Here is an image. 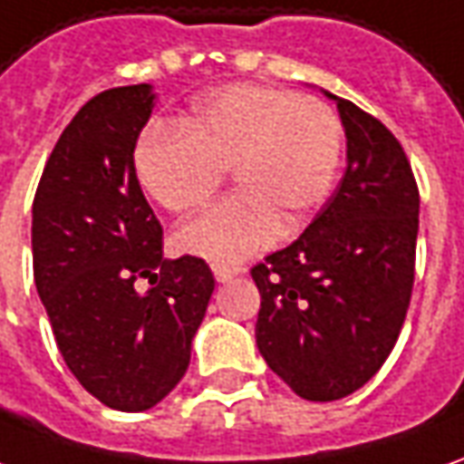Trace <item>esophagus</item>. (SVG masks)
Segmentation results:
<instances>
[{
    "label": "esophagus",
    "mask_w": 464,
    "mask_h": 464,
    "mask_svg": "<svg viewBox=\"0 0 464 464\" xmlns=\"http://www.w3.org/2000/svg\"><path fill=\"white\" fill-rule=\"evenodd\" d=\"M241 274V269L238 266H226V264H213V276H216V282H231V279H236Z\"/></svg>",
    "instance_id": "34e87169"
}]
</instances>
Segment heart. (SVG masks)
Segmentation results:
<instances>
[{
    "instance_id": "heart-1",
    "label": "heart",
    "mask_w": 464,
    "mask_h": 464,
    "mask_svg": "<svg viewBox=\"0 0 464 464\" xmlns=\"http://www.w3.org/2000/svg\"><path fill=\"white\" fill-rule=\"evenodd\" d=\"M343 124L327 103L254 83L195 101L182 131L152 129L134 150L144 192L169 213L208 203L231 169L236 192L178 231L192 256L238 264L297 233L338 178Z\"/></svg>"
}]
</instances>
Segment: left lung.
<instances>
[{
	"instance_id": "obj_1",
	"label": "left lung",
	"mask_w": 464,
	"mask_h": 464,
	"mask_svg": "<svg viewBox=\"0 0 464 464\" xmlns=\"http://www.w3.org/2000/svg\"><path fill=\"white\" fill-rule=\"evenodd\" d=\"M323 93L345 129V175L297 241L251 269L258 353L307 401H338L389 358L411 299L419 233L401 144L355 103Z\"/></svg>"
}]
</instances>
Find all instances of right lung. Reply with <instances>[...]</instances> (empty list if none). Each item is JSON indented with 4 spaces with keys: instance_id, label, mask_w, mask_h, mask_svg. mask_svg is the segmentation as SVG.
I'll return each mask as SVG.
<instances>
[{
    "instance_id": "add662e5",
    "label": "right lung",
    "mask_w": 464,
    "mask_h": 464,
    "mask_svg": "<svg viewBox=\"0 0 464 464\" xmlns=\"http://www.w3.org/2000/svg\"><path fill=\"white\" fill-rule=\"evenodd\" d=\"M157 93L103 91L60 134L33 203L34 286L65 365L101 404L147 411L179 383L216 279L203 258H165L134 172ZM140 278L157 281L144 295Z\"/></svg>"
}]
</instances>
